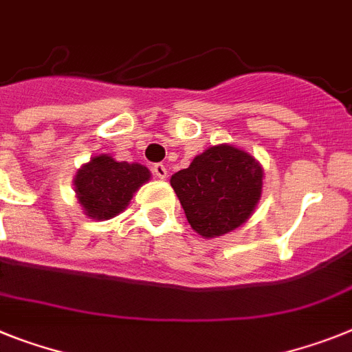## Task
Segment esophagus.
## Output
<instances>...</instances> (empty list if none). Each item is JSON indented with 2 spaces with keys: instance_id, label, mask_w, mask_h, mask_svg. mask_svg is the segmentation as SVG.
<instances>
[{
  "instance_id": "34e87169",
  "label": "esophagus",
  "mask_w": 352,
  "mask_h": 352,
  "mask_svg": "<svg viewBox=\"0 0 352 352\" xmlns=\"http://www.w3.org/2000/svg\"><path fill=\"white\" fill-rule=\"evenodd\" d=\"M153 173H155L156 178H160V179L167 178V167H165V165H162V164L153 165Z\"/></svg>"
}]
</instances>
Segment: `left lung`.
Instances as JSON below:
<instances>
[{
  "instance_id": "obj_1",
  "label": "left lung",
  "mask_w": 352,
  "mask_h": 352,
  "mask_svg": "<svg viewBox=\"0 0 352 352\" xmlns=\"http://www.w3.org/2000/svg\"><path fill=\"white\" fill-rule=\"evenodd\" d=\"M192 230L215 239L253 215L262 197L263 169L242 147L219 144L197 155L187 169L170 176Z\"/></svg>"
}]
</instances>
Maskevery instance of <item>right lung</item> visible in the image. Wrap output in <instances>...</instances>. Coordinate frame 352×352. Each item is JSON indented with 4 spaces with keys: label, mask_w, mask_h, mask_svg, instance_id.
<instances>
[{
    "label": "right lung",
    "mask_w": 352,
    "mask_h": 352,
    "mask_svg": "<svg viewBox=\"0 0 352 352\" xmlns=\"http://www.w3.org/2000/svg\"><path fill=\"white\" fill-rule=\"evenodd\" d=\"M149 179L151 173L146 165L96 155L76 170L73 185L87 217L108 221L124 212L135 192Z\"/></svg>",
    "instance_id": "obj_1"
}]
</instances>
